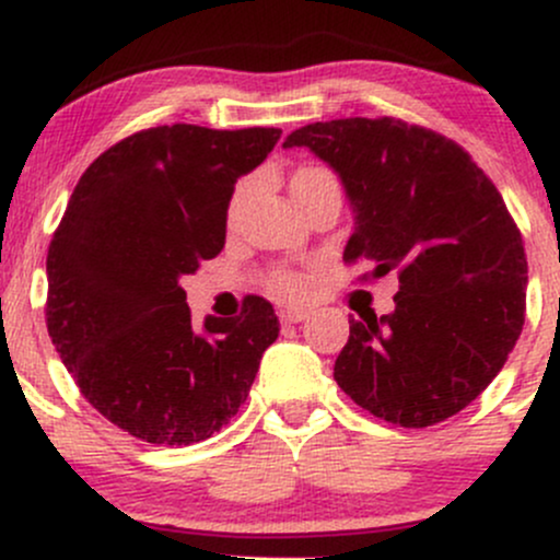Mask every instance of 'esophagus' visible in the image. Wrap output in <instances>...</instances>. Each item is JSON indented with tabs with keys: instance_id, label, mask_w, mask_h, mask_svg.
Instances as JSON below:
<instances>
[{
	"instance_id": "esophagus-1",
	"label": "esophagus",
	"mask_w": 560,
	"mask_h": 560,
	"mask_svg": "<svg viewBox=\"0 0 560 560\" xmlns=\"http://www.w3.org/2000/svg\"><path fill=\"white\" fill-rule=\"evenodd\" d=\"M279 318L284 320V324H300V320L307 318V307H284V311L279 313Z\"/></svg>"
}]
</instances>
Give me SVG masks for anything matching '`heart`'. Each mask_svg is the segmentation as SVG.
<instances>
[{
    "instance_id": "b5f03b06",
    "label": "heart",
    "mask_w": 560,
    "mask_h": 560,
    "mask_svg": "<svg viewBox=\"0 0 560 560\" xmlns=\"http://www.w3.org/2000/svg\"><path fill=\"white\" fill-rule=\"evenodd\" d=\"M313 173H320V168H302L294 173V178H305V176H313ZM292 178V182H294ZM240 197L242 191H236L234 202H231V210L240 205ZM268 284H271V289L276 294H281V298H298V294H302V289H305V281H302V276L292 273V271H276L271 279H268Z\"/></svg>"
}]
</instances>
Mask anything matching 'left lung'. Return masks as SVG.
Segmentation results:
<instances>
[{"label":"left lung","instance_id":"1","mask_svg":"<svg viewBox=\"0 0 560 560\" xmlns=\"http://www.w3.org/2000/svg\"><path fill=\"white\" fill-rule=\"evenodd\" d=\"M342 178L358 213L345 262L397 271L395 311L350 320L334 378L376 419L423 429L460 413L503 369L524 326L526 253L498 186L453 139L400 118L292 131Z\"/></svg>","mask_w":560,"mask_h":560}]
</instances>
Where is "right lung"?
Returning a JSON list of instances; mask_svg holds the SVG:
<instances>
[{"label": "right lung", "instance_id": "add662e5", "mask_svg": "<svg viewBox=\"0 0 560 560\" xmlns=\"http://www.w3.org/2000/svg\"><path fill=\"white\" fill-rule=\"evenodd\" d=\"M279 137L144 128L102 152L70 195L47 253V329L81 395L137 440L173 447L221 432L279 337L262 298L197 331L182 289L223 249L236 178Z\"/></svg>", "mask_w": 560, "mask_h": 560}]
</instances>
